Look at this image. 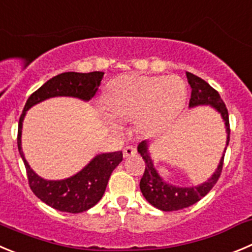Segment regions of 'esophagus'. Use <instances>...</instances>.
Wrapping results in <instances>:
<instances>
[{
  "label": "esophagus",
  "mask_w": 252,
  "mask_h": 252,
  "mask_svg": "<svg viewBox=\"0 0 252 252\" xmlns=\"http://www.w3.org/2000/svg\"><path fill=\"white\" fill-rule=\"evenodd\" d=\"M137 154V150L133 147H126L123 149V157L124 158H129V157H133V155Z\"/></svg>",
  "instance_id": "esophagus-1"
}]
</instances>
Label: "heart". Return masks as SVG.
Here are the masks:
<instances>
[{"label":"heart","instance_id":"1","mask_svg":"<svg viewBox=\"0 0 252 252\" xmlns=\"http://www.w3.org/2000/svg\"><path fill=\"white\" fill-rule=\"evenodd\" d=\"M187 99V87L176 76L126 74L107 84L104 103L109 117L105 123L119 131V123L135 121L143 134L163 129L179 112Z\"/></svg>","mask_w":252,"mask_h":252}]
</instances>
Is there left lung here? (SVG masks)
<instances>
[{"instance_id":"8db88e82","label":"left lung","mask_w":252,"mask_h":252,"mask_svg":"<svg viewBox=\"0 0 252 252\" xmlns=\"http://www.w3.org/2000/svg\"><path fill=\"white\" fill-rule=\"evenodd\" d=\"M187 78L191 87V98L189 102V108L201 107V105H209L213 108L215 112H218L221 117L226 131V150L230 142V126H229V114L225 107V103L222 102L220 94L213 88L209 83H206L204 79L199 78L192 73L187 72ZM150 142L149 140H143L138 145V153L143 157L145 160V171L140 180V190H142L143 196L147 199L149 204H152L154 208L163 211H176L182 209L189 208L192 204L201 200V197L205 196L214 185L218 182L219 176L221 174L222 163H224V153L220 158L218 168L215 169L211 176L206 182L201 183L195 187H178L170 183L165 182L163 176L159 174L158 169L155 168L154 161L150 157L149 152Z\"/></svg>"}]
</instances>
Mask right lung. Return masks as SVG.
<instances>
[{
	"label": "right lung",
	"instance_id": "obj_1",
	"mask_svg": "<svg viewBox=\"0 0 252 252\" xmlns=\"http://www.w3.org/2000/svg\"><path fill=\"white\" fill-rule=\"evenodd\" d=\"M104 72H65L53 77L31 94L18 123L17 145L27 170L28 183L38 199L56 210L78 214L93 208L102 199L110 174L123 160V153H100L69 178L48 180L39 176L27 163L22 150V126L27 110L49 98L70 97L88 102L94 97Z\"/></svg>",
	"mask_w": 252,
	"mask_h": 252
}]
</instances>
